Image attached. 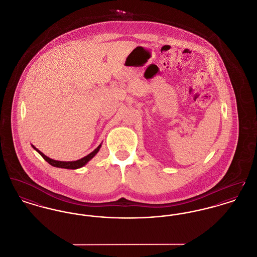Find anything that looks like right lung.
I'll return each instance as SVG.
<instances>
[{"mask_svg": "<svg viewBox=\"0 0 257 257\" xmlns=\"http://www.w3.org/2000/svg\"><path fill=\"white\" fill-rule=\"evenodd\" d=\"M31 146H32V148H33L36 152L39 153V155H41V157H43V158H44L48 163H50V164H51L52 166H54V167L65 168V169H78V168H81L82 166H84L85 164H87L92 158H94V157L98 154V152H99V149H100L101 144L99 145V147H98L95 151H93L91 154H89L88 156H86V157H84V158H82L81 159L75 160V161H59V160L52 159V158H48L47 156H45L43 153H41L39 150L36 149L33 145H31Z\"/></svg>", "mask_w": 257, "mask_h": 257, "instance_id": "add662e5", "label": "right lung"}]
</instances>
